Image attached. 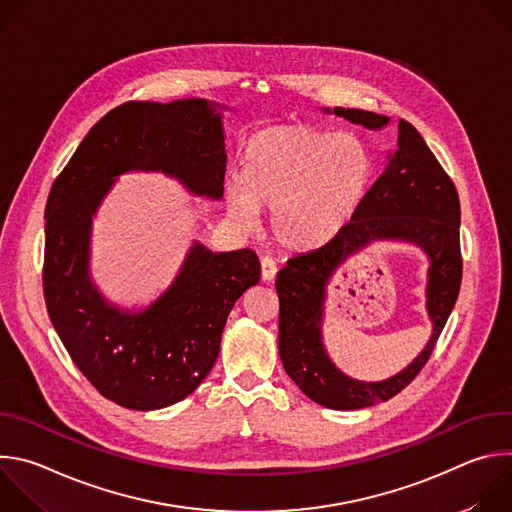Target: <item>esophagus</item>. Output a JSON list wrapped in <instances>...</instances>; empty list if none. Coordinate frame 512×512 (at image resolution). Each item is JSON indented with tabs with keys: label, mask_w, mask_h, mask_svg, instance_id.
<instances>
[{
	"label": "esophagus",
	"mask_w": 512,
	"mask_h": 512,
	"mask_svg": "<svg viewBox=\"0 0 512 512\" xmlns=\"http://www.w3.org/2000/svg\"><path fill=\"white\" fill-rule=\"evenodd\" d=\"M275 275H277V265H275V261L271 259V257H261V279L263 281H271V279H275Z\"/></svg>",
	"instance_id": "1"
}]
</instances>
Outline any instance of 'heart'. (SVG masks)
<instances>
[{
  "mask_svg": "<svg viewBox=\"0 0 512 512\" xmlns=\"http://www.w3.org/2000/svg\"><path fill=\"white\" fill-rule=\"evenodd\" d=\"M373 174V154L358 135L277 125L249 141L243 184L229 186L227 202L245 223L255 221L259 208L273 210L277 243L310 251L348 227L367 200Z\"/></svg>",
  "mask_w": 512,
  "mask_h": 512,
  "instance_id": "heart-1",
  "label": "heart"
}]
</instances>
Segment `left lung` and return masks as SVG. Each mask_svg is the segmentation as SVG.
<instances>
[{"label":"left lung","mask_w":512,"mask_h":512,"mask_svg":"<svg viewBox=\"0 0 512 512\" xmlns=\"http://www.w3.org/2000/svg\"><path fill=\"white\" fill-rule=\"evenodd\" d=\"M330 113V109H326ZM334 113L369 129H381L389 117L362 109L336 107ZM397 238L419 244L430 257L428 313L434 330L424 352L399 376L381 384L346 378L321 346L325 285L348 254L371 240ZM462 283L460 200L452 178L435 160L419 131L399 121L397 150L356 216L332 241L310 253L287 259L277 271L279 356L285 373L304 395L330 409H362L401 393L425 367L440 338Z\"/></svg>","instance_id":"8db88e82"}]
</instances>
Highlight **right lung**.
Instances as JSON below:
<instances>
[{"label":"right lung","instance_id":"add662e5","mask_svg":"<svg viewBox=\"0 0 512 512\" xmlns=\"http://www.w3.org/2000/svg\"><path fill=\"white\" fill-rule=\"evenodd\" d=\"M164 172L221 198L227 170L221 113L204 99L129 101L93 125L46 202L42 285L66 352L109 401L137 411L188 397L214 367L227 316L261 277L251 249L212 253L194 243L180 273L143 312L105 302L89 277L93 214L131 172Z\"/></svg>","mask_w":512,"mask_h":512}]
</instances>
